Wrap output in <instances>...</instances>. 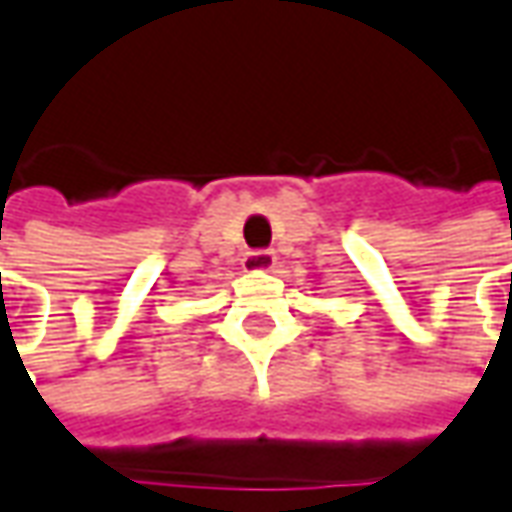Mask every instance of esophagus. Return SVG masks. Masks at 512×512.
Wrapping results in <instances>:
<instances>
[{"instance_id":"obj_1","label":"esophagus","mask_w":512,"mask_h":512,"mask_svg":"<svg viewBox=\"0 0 512 512\" xmlns=\"http://www.w3.org/2000/svg\"><path fill=\"white\" fill-rule=\"evenodd\" d=\"M277 263V257L269 249H257V252H249L243 257V269L246 271H271Z\"/></svg>"}]
</instances>
